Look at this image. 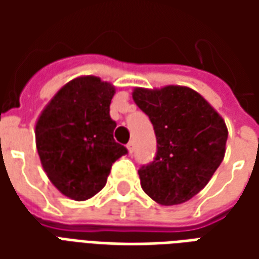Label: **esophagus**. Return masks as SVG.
Returning a JSON list of instances; mask_svg holds the SVG:
<instances>
[{
  "mask_svg": "<svg viewBox=\"0 0 259 259\" xmlns=\"http://www.w3.org/2000/svg\"><path fill=\"white\" fill-rule=\"evenodd\" d=\"M126 147H127V151H129V154H132V152L135 151V143H133V141H129Z\"/></svg>",
  "mask_w": 259,
  "mask_h": 259,
  "instance_id": "1",
  "label": "esophagus"
}]
</instances>
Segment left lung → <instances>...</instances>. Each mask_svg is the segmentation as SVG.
<instances>
[{"mask_svg": "<svg viewBox=\"0 0 259 259\" xmlns=\"http://www.w3.org/2000/svg\"><path fill=\"white\" fill-rule=\"evenodd\" d=\"M132 96L157 136V155L139 170L143 190L161 205L189 201L223 161L225 120L204 97L186 85L136 87Z\"/></svg>", "mask_w": 259, "mask_h": 259, "instance_id": "left-lung-1", "label": "left lung"}]
</instances>
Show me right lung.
Returning a JSON list of instances; mask_svg holds the SVG:
<instances>
[{"instance_id": "add662e5", "label": "right lung", "mask_w": 259, "mask_h": 259, "mask_svg": "<svg viewBox=\"0 0 259 259\" xmlns=\"http://www.w3.org/2000/svg\"><path fill=\"white\" fill-rule=\"evenodd\" d=\"M115 85L80 76L51 98L36 122V147L42 169L57 189L84 201L104 189L112 163L127 150L113 140L109 116Z\"/></svg>"}]
</instances>
